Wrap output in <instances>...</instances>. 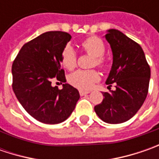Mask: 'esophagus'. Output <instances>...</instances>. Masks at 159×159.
I'll list each match as a JSON object with an SVG mask.
<instances>
[{
	"instance_id": "esophagus-1",
	"label": "esophagus",
	"mask_w": 159,
	"mask_h": 159,
	"mask_svg": "<svg viewBox=\"0 0 159 159\" xmlns=\"http://www.w3.org/2000/svg\"><path fill=\"white\" fill-rule=\"evenodd\" d=\"M89 93H90L89 91H84V90H80V95H81V96H83V95H88V94H89Z\"/></svg>"
}]
</instances>
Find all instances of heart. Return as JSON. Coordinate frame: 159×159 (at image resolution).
<instances>
[{"instance_id": "b5f03b06", "label": "heart", "mask_w": 159, "mask_h": 159, "mask_svg": "<svg viewBox=\"0 0 159 159\" xmlns=\"http://www.w3.org/2000/svg\"><path fill=\"white\" fill-rule=\"evenodd\" d=\"M83 49L88 53L95 56L94 65L99 67H103L105 64V59L103 54L105 52V45L103 41L96 37L92 36L84 40L81 43ZM62 64L64 68L68 70H72L77 64V54L74 48L70 46H66L62 53ZM99 74L95 70H79L74 71L69 76V82L70 85L77 89L88 90L90 89L95 82L99 80Z\"/></svg>"}]
</instances>
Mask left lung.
Masks as SVG:
<instances>
[{
  "mask_svg": "<svg viewBox=\"0 0 159 159\" xmlns=\"http://www.w3.org/2000/svg\"><path fill=\"white\" fill-rule=\"evenodd\" d=\"M112 51L113 62L106 84L116 90L103 92V100L95 106L98 117L109 124H120L133 118L148 95L150 68L143 50L135 41L116 29L104 35Z\"/></svg>",
  "mask_w": 159,
  "mask_h": 159,
  "instance_id": "left-lung-1",
  "label": "left lung"
}]
</instances>
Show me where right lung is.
<instances>
[{
  "instance_id": "add662e5",
  "label": "right lung",
  "mask_w": 159,
  "mask_h": 159,
  "mask_svg": "<svg viewBox=\"0 0 159 159\" xmlns=\"http://www.w3.org/2000/svg\"><path fill=\"white\" fill-rule=\"evenodd\" d=\"M70 39L60 31L40 34L22 47L12 64V89L17 100L33 118L45 124L64 122L80 99L79 91L69 84L62 89L51 85L53 80L66 82L61 57Z\"/></svg>"
}]
</instances>
